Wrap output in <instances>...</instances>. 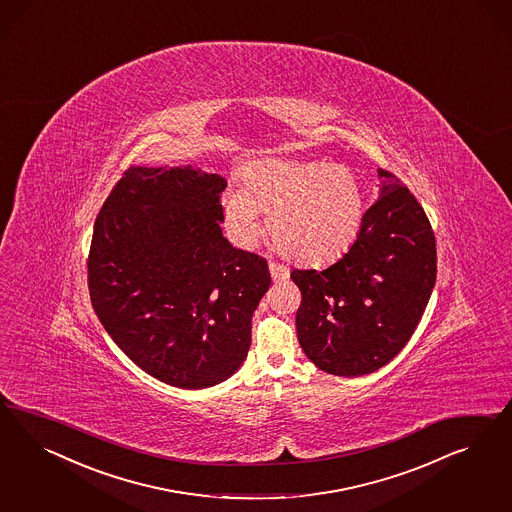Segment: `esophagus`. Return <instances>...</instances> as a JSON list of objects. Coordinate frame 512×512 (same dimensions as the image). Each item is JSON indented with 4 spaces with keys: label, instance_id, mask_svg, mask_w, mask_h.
I'll use <instances>...</instances> for the list:
<instances>
[{
    "label": "esophagus",
    "instance_id": "obj_1",
    "mask_svg": "<svg viewBox=\"0 0 512 512\" xmlns=\"http://www.w3.org/2000/svg\"><path fill=\"white\" fill-rule=\"evenodd\" d=\"M268 270H270V276L274 281H285L289 278V268L283 266V264L270 263L268 264Z\"/></svg>",
    "mask_w": 512,
    "mask_h": 512
}]
</instances>
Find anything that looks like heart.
<instances>
[{
  "label": "heart",
  "instance_id": "b5f03b06",
  "mask_svg": "<svg viewBox=\"0 0 512 512\" xmlns=\"http://www.w3.org/2000/svg\"><path fill=\"white\" fill-rule=\"evenodd\" d=\"M244 187L221 195L223 219L242 246H253L268 219L274 246L300 264L332 263L351 248L368 201L357 174L326 161L261 159L242 171Z\"/></svg>",
  "mask_w": 512,
  "mask_h": 512
}]
</instances>
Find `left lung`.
I'll list each match as a JSON object with an SVG mask.
<instances>
[{"instance_id":"left-lung-1","label":"left lung","mask_w":512,"mask_h":512,"mask_svg":"<svg viewBox=\"0 0 512 512\" xmlns=\"http://www.w3.org/2000/svg\"><path fill=\"white\" fill-rule=\"evenodd\" d=\"M381 197L355 244L325 270H293L302 295L296 332L326 373L358 377L396 357L428 306L437 274L435 234L419 201L379 169Z\"/></svg>"}]
</instances>
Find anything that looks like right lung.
Wrapping results in <instances>:
<instances>
[{
  "instance_id": "right-lung-1",
  "label": "right lung",
  "mask_w": 512,
  "mask_h": 512,
  "mask_svg": "<svg viewBox=\"0 0 512 512\" xmlns=\"http://www.w3.org/2000/svg\"><path fill=\"white\" fill-rule=\"evenodd\" d=\"M225 187L193 167H131L95 219L93 311L140 370L172 387H214L240 368L270 287L266 259L223 238Z\"/></svg>"
}]
</instances>
